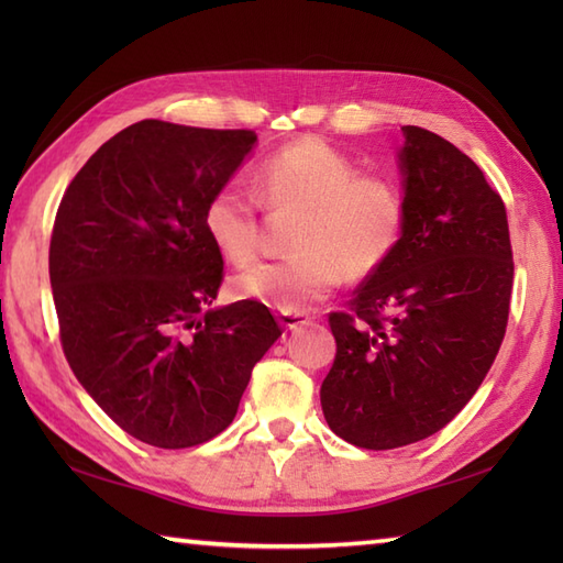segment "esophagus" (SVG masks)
I'll return each instance as SVG.
<instances>
[{
  "mask_svg": "<svg viewBox=\"0 0 563 563\" xmlns=\"http://www.w3.org/2000/svg\"><path fill=\"white\" fill-rule=\"evenodd\" d=\"M278 319H280V324L288 329V331H297V329L312 324V319H309L307 314H300V312H280Z\"/></svg>",
  "mask_w": 563,
  "mask_h": 563,
  "instance_id": "1",
  "label": "esophagus"
}]
</instances>
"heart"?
Wrapping results in <instances>:
<instances>
[{
    "mask_svg": "<svg viewBox=\"0 0 563 563\" xmlns=\"http://www.w3.org/2000/svg\"><path fill=\"white\" fill-rule=\"evenodd\" d=\"M271 210H302L292 246L300 254L261 261L232 278V290L278 312H305L349 273L365 278L397 251L406 224L404 188L385 174H361L349 154L307 137L271 152L251 174ZM234 181L202 208V230L220 254L242 266L261 249V203Z\"/></svg>",
    "mask_w": 563,
    "mask_h": 563,
    "instance_id": "1",
    "label": "heart"
}]
</instances>
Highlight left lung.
<instances>
[{
	"label": "left lung",
	"instance_id": "1",
	"mask_svg": "<svg viewBox=\"0 0 563 563\" xmlns=\"http://www.w3.org/2000/svg\"><path fill=\"white\" fill-rule=\"evenodd\" d=\"M406 224L349 312H331L336 357L321 382L329 428L394 450L445 428L504 343L512 249L506 206L452 142L404 125Z\"/></svg>",
	"mask_w": 563,
	"mask_h": 563
}]
</instances>
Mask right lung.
<instances>
[{
    "label": "right lung",
    "mask_w": 563,
    "mask_h": 563,
    "mask_svg": "<svg viewBox=\"0 0 563 563\" xmlns=\"http://www.w3.org/2000/svg\"><path fill=\"white\" fill-rule=\"evenodd\" d=\"M254 130L140 121L91 154L59 202L51 288L71 373L125 433L181 450L230 426L278 341L266 305L212 307L222 254L202 208Z\"/></svg>",
    "instance_id": "obj_1"
}]
</instances>
